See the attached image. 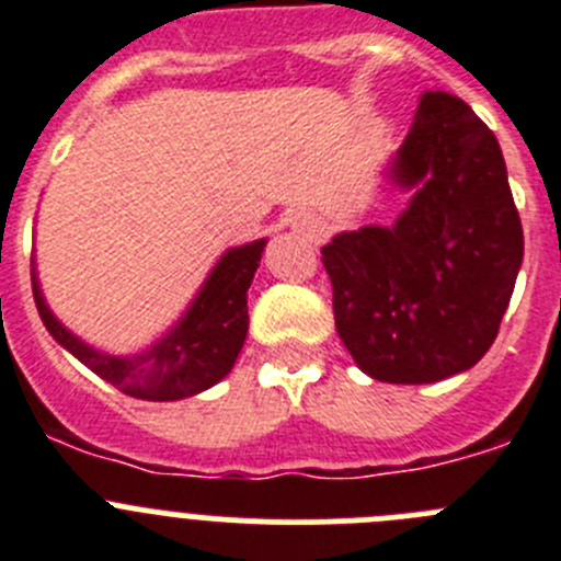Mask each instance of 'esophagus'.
<instances>
[{
  "label": "esophagus",
  "instance_id": "34e87169",
  "mask_svg": "<svg viewBox=\"0 0 561 561\" xmlns=\"http://www.w3.org/2000/svg\"><path fill=\"white\" fill-rule=\"evenodd\" d=\"M291 230L297 232V236L304 238H311V241H320V238L325 236V221L317 216V213H309V210H300L291 216Z\"/></svg>",
  "mask_w": 561,
  "mask_h": 561
}]
</instances>
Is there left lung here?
I'll use <instances>...</instances> for the list:
<instances>
[{
    "instance_id": "left-lung-1",
    "label": "left lung",
    "mask_w": 561,
    "mask_h": 561,
    "mask_svg": "<svg viewBox=\"0 0 561 561\" xmlns=\"http://www.w3.org/2000/svg\"><path fill=\"white\" fill-rule=\"evenodd\" d=\"M390 180L413 191L393 227L323 247L336 334L368 376L427 385L492 348L523 264L503 151L460 98L424 92Z\"/></svg>"
}]
</instances>
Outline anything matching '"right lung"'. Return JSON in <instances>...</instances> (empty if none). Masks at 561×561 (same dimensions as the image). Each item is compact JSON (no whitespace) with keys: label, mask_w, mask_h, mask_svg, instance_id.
I'll return each mask as SVG.
<instances>
[{"label":"right lung","mask_w":561,"mask_h":561,"mask_svg":"<svg viewBox=\"0 0 561 561\" xmlns=\"http://www.w3.org/2000/svg\"><path fill=\"white\" fill-rule=\"evenodd\" d=\"M264 247L266 238L227 250L202 284L199 295L193 297L191 309L180 317V323L153 342L151 348L134 356L103 354L64 329L44 300L36 270L30 272L33 297L53 340L121 393L148 401L187 399L213 388L236 365L250 329L247 289L261 264Z\"/></svg>","instance_id":"1"}]
</instances>
